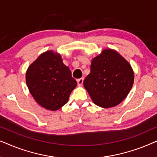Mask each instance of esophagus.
I'll list each match as a JSON object with an SVG mask.
<instances>
[{
  "label": "esophagus",
  "mask_w": 157,
  "mask_h": 157,
  "mask_svg": "<svg viewBox=\"0 0 157 157\" xmlns=\"http://www.w3.org/2000/svg\"><path fill=\"white\" fill-rule=\"evenodd\" d=\"M83 82V78H78V80H77V83H78V86H82Z\"/></svg>",
  "instance_id": "1"
}]
</instances>
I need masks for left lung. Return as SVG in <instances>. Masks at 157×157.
<instances>
[{
	"label": "left lung",
	"mask_w": 157,
	"mask_h": 157,
	"mask_svg": "<svg viewBox=\"0 0 157 157\" xmlns=\"http://www.w3.org/2000/svg\"><path fill=\"white\" fill-rule=\"evenodd\" d=\"M130 64L111 49H106L91 61V72L83 86L94 104L103 108L119 104L126 97L134 83Z\"/></svg>",
	"instance_id": "1"
}]
</instances>
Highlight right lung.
Instances as JSON below:
<instances>
[{"label":"right lung","mask_w":157,"mask_h":157,"mask_svg":"<svg viewBox=\"0 0 157 157\" xmlns=\"http://www.w3.org/2000/svg\"><path fill=\"white\" fill-rule=\"evenodd\" d=\"M26 83L31 95L40 106L58 110L67 103L76 81L59 53H42L28 68Z\"/></svg>","instance_id":"right-lung-1"}]
</instances>
